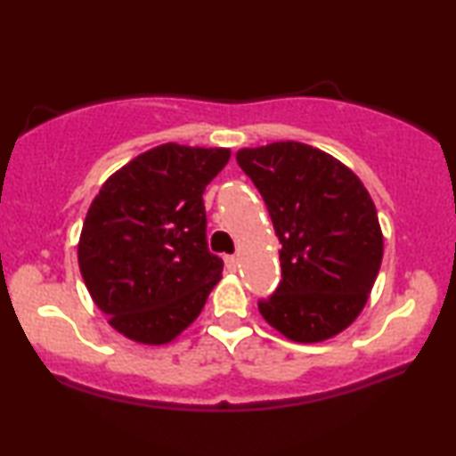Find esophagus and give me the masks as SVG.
Masks as SVG:
<instances>
[{
  "label": "esophagus",
  "mask_w": 456,
  "mask_h": 456,
  "mask_svg": "<svg viewBox=\"0 0 456 456\" xmlns=\"http://www.w3.org/2000/svg\"><path fill=\"white\" fill-rule=\"evenodd\" d=\"M224 264H226L230 272L239 270V257H236V255H226V257H224Z\"/></svg>",
  "instance_id": "34e87169"
}]
</instances>
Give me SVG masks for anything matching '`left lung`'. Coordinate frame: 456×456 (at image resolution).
Segmentation results:
<instances>
[{
  "instance_id": "8db88e82",
  "label": "left lung",
  "mask_w": 456,
  "mask_h": 456,
  "mask_svg": "<svg viewBox=\"0 0 456 456\" xmlns=\"http://www.w3.org/2000/svg\"><path fill=\"white\" fill-rule=\"evenodd\" d=\"M280 240L282 280L259 314L292 342H323L363 311L384 255L370 192L340 159L297 141L236 151Z\"/></svg>"
}]
</instances>
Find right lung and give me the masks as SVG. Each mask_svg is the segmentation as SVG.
Wrapping results in <instances>:
<instances>
[{"instance_id":"add662e5","label":"right lung","mask_w":456,"mask_h":456,"mask_svg":"<svg viewBox=\"0 0 456 456\" xmlns=\"http://www.w3.org/2000/svg\"><path fill=\"white\" fill-rule=\"evenodd\" d=\"M228 147L164 142L102 184L78 239V267L93 303L124 338L159 346L201 314L224 264L208 251L203 192Z\"/></svg>"}]
</instances>
